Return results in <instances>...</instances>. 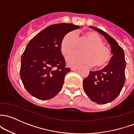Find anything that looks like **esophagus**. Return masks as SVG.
I'll list each match as a JSON object with an SVG mask.
<instances>
[{"instance_id":"esophagus-1","label":"esophagus","mask_w":134,"mask_h":134,"mask_svg":"<svg viewBox=\"0 0 134 134\" xmlns=\"http://www.w3.org/2000/svg\"><path fill=\"white\" fill-rule=\"evenodd\" d=\"M78 69V67H72L71 70L72 71H75V70H77Z\"/></svg>"}]
</instances>
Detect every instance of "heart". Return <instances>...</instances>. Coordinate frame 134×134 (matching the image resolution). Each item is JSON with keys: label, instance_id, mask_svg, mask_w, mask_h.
Instances as JSON below:
<instances>
[{"label": "heart", "instance_id": "heart-1", "mask_svg": "<svg viewBox=\"0 0 134 134\" xmlns=\"http://www.w3.org/2000/svg\"><path fill=\"white\" fill-rule=\"evenodd\" d=\"M81 40H86L88 44L84 47L85 52H73L67 56V62L71 65L80 64H93L96 67H102L108 62L110 51L103 43L102 39L96 33L87 31L80 37ZM79 38L75 32H69L63 36L61 42V49L64 55H67L78 47Z\"/></svg>", "mask_w": 134, "mask_h": 134}]
</instances>
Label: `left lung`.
<instances>
[{"label": "left lung", "instance_id": "8db88e82", "mask_svg": "<svg viewBox=\"0 0 134 134\" xmlns=\"http://www.w3.org/2000/svg\"><path fill=\"white\" fill-rule=\"evenodd\" d=\"M90 27L103 35L112 49L109 64L101 71H91L83 81V90L90 99L98 104H106L119 96L125 82L126 61L123 49L106 32L95 27Z\"/></svg>", "mask_w": 134, "mask_h": 134}]
</instances>
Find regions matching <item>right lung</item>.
Instances as JSON below:
<instances>
[{
    "instance_id": "add662e5",
    "label": "right lung",
    "mask_w": 134,
    "mask_h": 134,
    "mask_svg": "<svg viewBox=\"0 0 134 134\" xmlns=\"http://www.w3.org/2000/svg\"><path fill=\"white\" fill-rule=\"evenodd\" d=\"M78 28L72 24L51 25L27 45L21 58L20 78L31 95L46 100L61 91L71 71L62 54L61 42L66 34Z\"/></svg>"
}]
</instances>
